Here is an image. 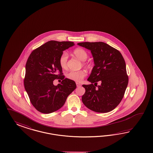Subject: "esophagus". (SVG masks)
<instances>
[{"label":"esophagus","instance_id":"esophagus-1","mask_svg":"<svg viewBox=\"0 0 153 153\" xmlns=\"http://www.w3.org/2000/svg\"><path fill=\"white\" fill-rule=\"evenodd\" d=\"M76 85H77V87H79V86H80L81 85V84H80L79 83L76 82Z\"/></svg>","mask_w":153,"mask_h":153}]
</instances>
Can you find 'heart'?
I'll return each mask as SVG.
<instances>
[{"label":"heart","instance_id":"b5f03b06","mask_svg":"<svg viewBox=\"0 0 153 153\" xmlns=\"http://www.w3.org/2000/svg\"><path fill=\"white\" fill-rule=\"evenodd\" d=\"M74 56L78 58L79 60L83 62V66L85 67H88V64L85 63V61L88 58V53L85 50L82 48L76 49L74 51ZM68 59V54L67 52L64 51L60 55L59 63L60 67L62 69H65L67 68V62ZM86 72L83 70H80L78 71H70L66 74V77L70 80L74 81L75 82H80L85 77Z\"/></svg>","mask_w":153,"mask_h":153}]
</instances>
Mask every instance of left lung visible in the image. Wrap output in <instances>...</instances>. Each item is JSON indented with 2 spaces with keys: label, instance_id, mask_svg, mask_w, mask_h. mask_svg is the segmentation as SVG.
Instances as JSON below:
<instances>
[{
  "label": "left lung",
  "instance_id": "1",
  "mask_svg": "<svg viewBox=\"0 0 153 153\" xmlns=\"http://www.w3.org/2000/svg\"><path fill=\"white\" fill-rule=\"evenodd\" d=\"M77 44L91 51L94 62L88 79L91 84L82 85L85 88L82 97L83 104L98 113L111 111L123 99L128 82L123 56L118 50L103 42ZM99 81L101 84L97 86Z\"/></svg>",
  "mask_w": 153,
  "mask_h": 153
}]
</instances>
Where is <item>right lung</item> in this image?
Here are the masks:
<instances>
[{
    "instance_id": "right-lung-1",
    "label": "right lung",
    "mask_w": 153,
    "mask_h": 153,
    "mask_svg": "<svg viewBox=\"0 0 153 153\" xmlns=\"http://www.w3.org/2000/svg\"><path fill=\"white\" fill-rule=\"evenodd\" d=\"M74 45V42L51 40L33 51L29 56L24 86L30 102L38 111L49 114L59 109L76 88L74 81L65 79L59 63L63 51ZM57 78L62 81L55 86L53 81Z\"/></svg>"
}]
</instances>
